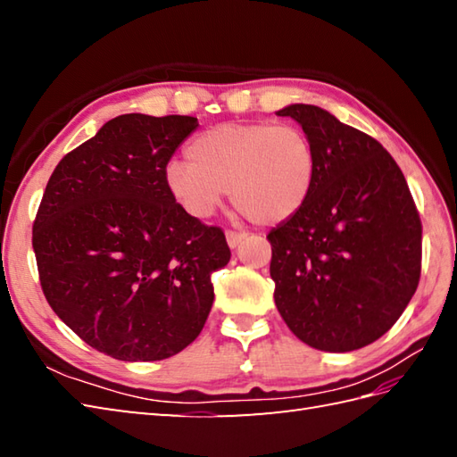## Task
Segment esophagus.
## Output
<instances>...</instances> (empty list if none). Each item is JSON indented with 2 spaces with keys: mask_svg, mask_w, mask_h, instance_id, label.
Here are the masks:
<instances>
[{
  "mask_svg": "<svg viewBox=\"0 0 457 457\" xmlns=\"http://www.w3.org/2000/svg\"><path fill=\"white\" fill-rule=\"evenodd\" d=\"M226 239H228V245L231 249H236L241 241L245 239V234H241V231H226Z\"/></svg>",
  "mask_w": 457,
  "mask_h": 457,
  "instance_id": "esophagus-1",
  "label": "esophagus"
}]
</instances>
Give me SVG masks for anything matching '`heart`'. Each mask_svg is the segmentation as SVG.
I'll list each match as a JSON object with an SVG mask.
<instances>
[{
    "mask_svg": "<svg viewBox=\"0 0 457 457\" xmlns=\"http://www.w3.org/2000/svg\"><path fill=\"white\" fill-rule=\"evenodd\" d=\"M187 161L164 169L172 198L192 218H208L223 192L257 226H278L303 210L316 179V149L293 123H221L196 135Z\"/></svg>",
    "mask_w": 457,
    "mask_h": 457,
    "instance_id": "heart-1",
    "label": "heart"
}]
</instances>
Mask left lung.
<instances>
[{
    "label": "left lung",
    "instance_id": "1",
    "mask_svg": "<svg viewBox=\"0 0 457 457\" xmlns=\"http://www.w3.org/2000/svg\"><path fill=\"white\" fill-rule=\"evenodd\" d=\"M316 149L296 216L267 236L275 304L300 342L353 352L389 332L420 280L422 223L383 145L308 104L287 105Z\"/></svg>",
    "mask_w": 457,
    "mask_h": 457
}]
</instances>
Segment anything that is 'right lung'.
Segmentation results:
<instances>
[{"instance_id":"right-lung-1","label":"right lung","mask_w":457,"mask_h":457,"mask_svg":"<svg viewBox=\"0 0 457 457\" xmlns=\"http://www.w3.org/2000/svg\"><path fill=\"white\" fill-rule=\"evenodd\" d=\"M196 128L190 115H118L56 164L37 212L46 303L121 361H159L190 345L212 310V273L231 257L223 231L188 216L164 184Z\"/></svg>"}]
</instances>
